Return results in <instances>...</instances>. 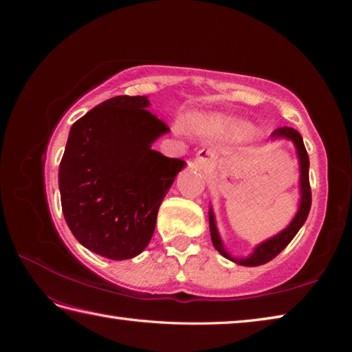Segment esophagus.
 I'll return each mask as SVG.
<instances>
[{
    "instance_id": "34e87169",
    "label": "esophagus",
    "mask_w": 352,
    "mask_h": 352,
    "mask_svg": "<svg viewBox=\"0 0 352 352\" xmlns=\"http://www.w3.org/2000/svg\"><path fill=\"white\" fill-rule=\"evenodd\" d=\"M195 166L198 168H208L212 166V154L208 150L198 151L195 157Z\"/></svg>"
}]
</instances>
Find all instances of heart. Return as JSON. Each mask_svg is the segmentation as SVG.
<instances>
[{
  "mask_svg": "<svg viewBox=\"0 0 352 352\" xmlns=\"http://www.w3.org/2000/svg\"><path fill=\"white\" fill-rule=\"evenodd\" d=\"M233 131H235L241 136H247L251 133V129L247 124H233Z\"/></svg>",
  "mask_w": 352,
  "mask_h": 352,
  "instance_id": "obj_1",
  "label": "heart"
}]
</instances>
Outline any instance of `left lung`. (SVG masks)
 <instances>
[{"label":"left lung","mask_w":352,"mask_h":352,"mask_svg":"<svg viewBox=\"0 0 352 352\" xmlns=\"http://www.w3.org/2000/svg\"><path fill=\"white\" fill-rule=\"evenodd\" d=\"M272 138H287V140H292L296 150H298V157H300V164H301V204H300V211L296 212L295 219L292 220V223L287 226L283 232H280L279 235H276L274 238L263 242L261 245H258L255 251L252 252L251 257L247 258H233L230 255L225 251L221 245V241L219 238V233L214 225V216L210 211V232H211V241L214 248L223 255V257L229 258L233 263H238L242 265H261L269 263L270 260H273L276 255L280 254L286 245L289 243L294 236L298 233V230L301 229V226L305 223L308 212H310L311 208V186H310V177H308V167H310V160H308V154L305 150V145L302 141V136L300 135V132L295 131L294 127H279V129L273 131Z\"/></svg>","instance_id":"obj_1"}]
</instances>
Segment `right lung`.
I'll use <instances>...</instances> for the list:
<instances>
[{"mask_svg":"<svg viewBox=\"0 0 352 352\" xmlns=\"http://www.w3.org/2000/svg\"><path fill=\"white\" fill-rule=\"evenodd\" d=\"M146 97L119 95L73 123L58 170L63 214L83 247L127 260L150 243L157 212L184 167L151 150L168 126Z\"/></svg>","mask_w":352,"mask_h":352,"instance_id":"right-lung-1","label":"right lung"}]
</instances>
